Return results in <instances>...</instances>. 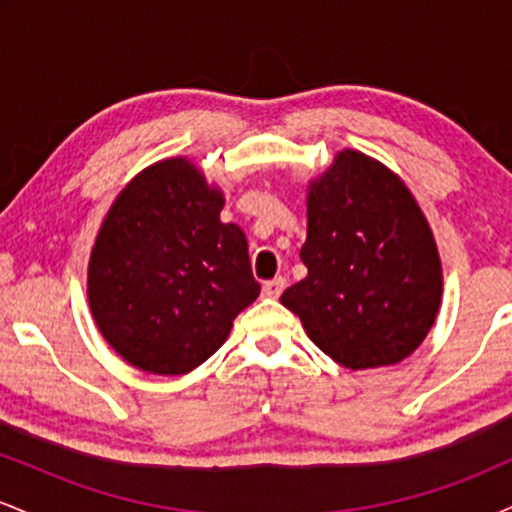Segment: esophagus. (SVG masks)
I'll list each match as a JSON object with an SVG mask.
<instances>
[{
	"label": "esophagus",
	"mask_w": 512,
	"mask_h": 512,
	"mask_svg": "<svg viewBox=\"0 0 512 512\" xmlns=\"http://www.w3.org/2000/svg\"><path fill=\"white\" fill-rule=\"evenodd\" d=\"M284 289H286V279H284V276H276V279H272V281H264L262 293L267 298H279L281 291H284Z\"/></svg>",
	"instance_id": "34e87169"
}]
</instances>
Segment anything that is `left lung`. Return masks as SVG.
<instances>
[{
	"label": "left lung",
	"instance_id": "1",
	"mask_svg": "<svg viewBox=\"0 0 512 512\" xmlns=\"http://www.w3.org/2000/svg\"><path fill=\"white\" fill-rule=\"evenodd\" d=\"M305 279L281 293L320 351L349 370L395 366L431 332L443 264L397 173L344 149L308 185Z\"/></svg>",
	"mask_w": 512,
	"mask_h": 512
}]
</instances>
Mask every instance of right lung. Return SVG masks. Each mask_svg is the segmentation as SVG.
Listing matches in <instances>:
<instances>
[{"label":"right lung","mask_w":512,"mask_h":512,"mask_svg":"<svg viewBox=\"0 0 512 512\" xmlns=\"http://www.w3.org/2000/svg\"><path fill=\"white\" fill-rule=\"evenodd\" d=\"M223 202L190 158L170 156L134 175L110 204L86 293L98 332L129 366L190 373L260 296L248 240L221 221Z\"/></svg>","instance_id":"1"}]
</instances>
